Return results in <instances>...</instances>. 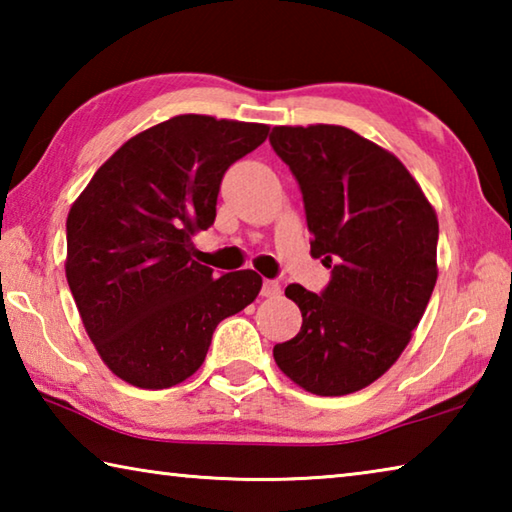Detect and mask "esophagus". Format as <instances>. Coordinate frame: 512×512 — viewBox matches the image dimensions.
Here are the masks:
<instances>
[{"instance_id":"esophagus-1","label":"esophagus","mask_w":512,"mask_h":512,"mask_svg":"<svg viewBox=\"0 0 512 512\" xmlns=\"http://www.w3.org/2000/svg\"><path fill=\"white\" fill-rule=\"evenodd\" d=\"M262 296H264V298H277V296H280V282L264 280V284H262Z\"/></svg>"}]
</instances>
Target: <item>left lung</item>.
<instances>
[{"mask_svg": "<svg viewBox=\"0 0 512 512\" xmlns=\"http://www.w3.org/2000/svg\"><path fill=\"white\" fill-rule=\"evenodd\" d=\"M273 151L305 203L311 255L332 268L311 293L289 284L302 327L277 368L314 395L361 391L400 359L436 287L438 219L393 153L345 126H275Z\"/></svg>", "mask_w": 512, "mask_h": 512, "instance_id": "left-lung-1", "label": "left lung"}]
</instances>
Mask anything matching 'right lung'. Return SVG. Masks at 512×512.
Listing matches in <instances>:
<instances>
[{
	"label": "right lung",
	"mask_w": 512,
	"mask_h": 512,
	"mask_svg": "<svg viewBox=\"0 0 512 512\" xmlns=\"http://www.w3.org/2000/svg\"><path fill=\"white\" fill-rule=\"evenodd\" d=\"M266 137V124L171 117L112 153L74 201L67 284L119 379L158 391L192 377L216 325L257 298L262 277H216L192 237L216 219L223 173Z\"/></svg>",
	"instance_id": "obj_1"
}]
</instances>
